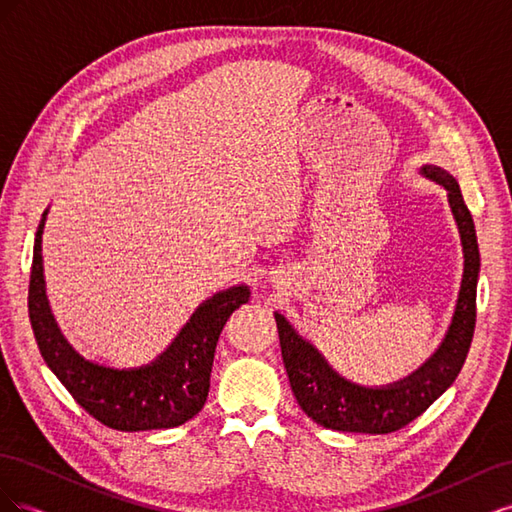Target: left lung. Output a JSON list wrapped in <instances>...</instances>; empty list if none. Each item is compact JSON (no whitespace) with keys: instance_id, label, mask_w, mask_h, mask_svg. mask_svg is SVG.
Segmentation results:
<instances>
[{"instance_id":"left-lung-1","label":"left lung","mask_w":512,"mask_h":512,"mask_svg":"<svg viewBox=\"0 0 512 512\" xmlns=\"http://www.w3.org/2000/svg\"><path fill=\"white\" fill-rule=\"evenodd\" d=\"M427 179L444 185L448 205L455 215L463 245V280L455 316L442 346L431 359L408 378L380 389H367L342 378L324 361V356L290 327V322L275 314L280 333L286 374L301 410L314 423L352 433H391L412 423L455 382L466 363L476 324V282L480 254L472 215L463 203L459 183L440 166H423Z\"/></svg>"}]
</instances>
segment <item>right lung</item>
I'll list each match as a JSON object with an SVG mask.
<instances>
[{
    "mask_svg": "<svg viewBox=\"0 0 512 512\" xmlns=\"http://www.w3.org/2000/svg\"><path fill=\"white\" fill-rule=\"evenodd\" d=\"M36 232L29 275V322L44 363L85 412L117 431L170 429L205 406L215 346L230 314L250 301V288L232 286L213 294L192 314L175 342L156 361L136 369H113L85 361L61 335L44 292L42 230Z\"/></svg>",
    "mask_w": 512,
    "mask_h": 512,
    "instance_id": "add662e5",
    "label": "right lung"
}]
</instances>
